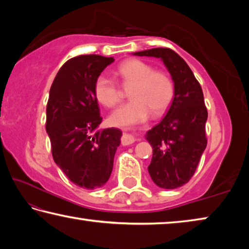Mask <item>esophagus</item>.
Wrapping results in <instances>:
<instances>
[{
    "mask_svg": "<svg viewBox=\"0 0 249 249\" xmlns=\"http://www.w3.org/2000/svg\"><path fill=\"white\" fill-rule=\"evenodd\" d=\"M135 141H136V140H135V137L133 136V135L126 134V133L121 138V142H122V145H123V146H127V145L133 144Z\"/></svg>",
    "mask_w": 249,
    "mask_h": 249,
    "instance_id": "34e87169",
    "label": "esophagus"
}]
</instances>
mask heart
I'll list each match as a JSON object with an SVG mask.
<instances>
[{
    "label": "heart",
    "mask_w": 249,
    "mask_h": 249,
    "mask_svg": "<svg viewBox=\"0 0 249 249\" xmlns=\"http://www.w3.org/2000/svg\"><path fill=\"white\" fill-rule=\"evenodd\" d=\"M117 74L128 90L130 100L116 108L108 117L109 124L117 127H130L148 119L150 113L162 114L174 98V82L165 71L138 59H129L117 67ZM94 95L105 107H113L121 101V92L116 83L104 74L94 82Z\"/></svg>",
    "instance_id": "obj_1"
}]
</instances>
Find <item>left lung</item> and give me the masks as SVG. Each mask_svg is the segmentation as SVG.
I'll list each match as a JSON object with an SVG mask.
<instances>
[{"label":"left lung","mask_w":249,"mask_h":249,"mask_svg":"<svg viewBox=\"0 0 249 249\" xmlns=\"http://www.w3.org/2000/svg\"><path fill=\"white\" fill-rule=\"evenodd\" d=\"M134 54L161 59L174 81L175 94L166 116L146 134L153 147L148 172L159 188L182 187L195 175L208 144V109L202 88L190 67L174 50L153 48Z\"/></svg>","instance_id":"obj_1"}]
</instances>
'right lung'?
Returning a JSON list of instances; mask_svg holds the SVG:
<instances>
[{"label": "right lung", "instance_id": "add662e5", "mask_svg": "<svg viewBox=\"0 0 249 249\" xmlns=\"http://www.w3.org/2000/svg\"><path fill=\"white\" fill-rule=\"evenodd\" d=\"M113 57L82 54L61 67L49 91L46 130L56 165L71 182L98 189L107 182L122 132L102 122L94 82Z\"/></svg>", "mask_w": 249, "mask_h": 249}]
</instances>
